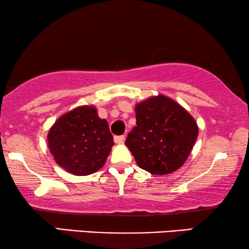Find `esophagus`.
I'll return each mask as SVG.
<instances>
[{
    "mask_svg": "<svg viewBox=\"0 0 249 249\" xmlns=\"http://www.w3.org/2000/svg\"><path fill=\"white\" fill-rule=\"evenodd\" d=\"M124 136H115L114 142L115 144H124Z\"/></svg>",
    "mask_w": 249,
    "mask_h": 249,
    "instance_id": "34e87169",
    "label": "esophagus"
}]
</instances>
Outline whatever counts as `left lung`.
Listing matches in <instances>:
<instances>
[{
    "label": "left lung",
    "instance_id": "1",
    "mask_svg": "<svg viewBox=\"0 0 249 249\" xmlns=\"http://www.w3.org/2000/svg\"><path fill=\"white\" fill-rule=\"evenodd\" d=\"M137 125L125 145L139 168L164 176L185 164L198 136V125L185 107L165 95L135 105Z\"/></svg>",
    "mask_w": 249,
    "mask_h": 249
}]
</instances>
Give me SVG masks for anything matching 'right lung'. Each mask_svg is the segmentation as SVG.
<instances>
[{
  "mask_svg": "<svg viewBox=\"0 0 249 249\" xmlns=\"http://www.w3.org/2000/svg\"><path fill=\"white\" fill-rule=\"evenodd\" d=\"M54 161L71 175L88 176L103 168L114 145L107 121L94 105H81L54 122L47 134Z\"/></svg>",
  "mask_w": 249,
  "mask_h": 249,
  "instance_id": "1",
  "label": "right lung"
}]
</instances>
